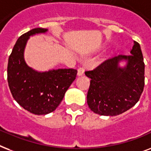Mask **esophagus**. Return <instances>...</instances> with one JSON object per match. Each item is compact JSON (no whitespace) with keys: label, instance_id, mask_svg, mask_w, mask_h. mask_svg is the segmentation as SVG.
I'll return each mask as SVG.
<instances>
[{"label":"esophagus","instance_id":"34e87169","mask_svg":"<svg viewBox=\"0 0 151 151\" xmlns=\"http://www.w3.org/2000/svg\"><path fill=\"white\" fill-rule=\"evenodd\" d=\"M84 74V69L83 67H80L78 70V76H82Z\"/></svg>","mask_w":151,"mask_h":151}]
</instances>
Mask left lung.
Wrapping results in <instances>:
<instances>
[{"instance_id": "left-lung-1", "label": "left lung", "mask_w": 151, "mask_h": 151, "mask_svg": "<svg viewBox=\"0 0 151 151\" xmlns=\"http://www.w3.org/2000/svg\"><path fill=\"white\" fill-rule=\"evenodd\" d=\"M129 56L119 55L104 61L95 70L85 72L91 78L87 102L101 116L122 114L139 101L144 87V63L139 44H134ZM126 61L121 68L119 63Z\"/></svg>"}]
</instances>
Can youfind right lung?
<instances>
[{"label":"right lung","instance_id":"add662e5","mask_svg":"<svg viewBox=\"0 0 151 151\" xmlns=\"http://www.w3.org/2000/svg\"><path fill=\"white\" fill-rule=\"evenodd\" d=\"M47 31L36 28L21 35L8 59V82L12 96L22 107L35 115L54 111L78 73L74 69L39 72L26 64L24 51L29 37Z\"/></svg>","mask_w":151,"mask_h":151}]
</instances>
